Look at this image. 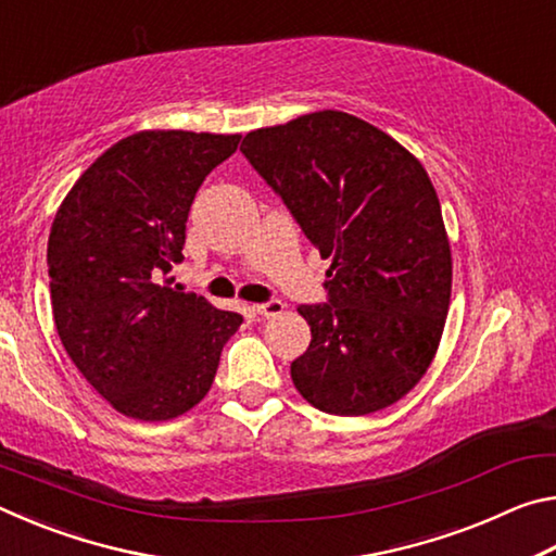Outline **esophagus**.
Returning a JSON list of instances; mask_svg holds the SVG:
<instances>
[{"mask_svg": "<svg viewBox=\"0 0 556 556\" xmlns=\"http://www.w3.org/2000/svg\"><path fill=\"white\" fill-rule=\"evenodd\" d=\"M285 304L281 301H265V304H252V312H255L257 316L262 318H275V316H281L285 314Z\"/></svg>", "mask_w": 556, "mask_h": 556, "instance_id": "obj_1", "label": "esophagus"}]
</instances>
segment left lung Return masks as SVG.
<instances>
[{"instance_id": "1", "label": "left lung", "mask_w": 556, "mask_h": 556, "mask_svg": "<svg viewBox=\"0 0 556 556\" xmlns=\"http://www.w3.org/2000/svg\"><path fill=\"white\" fill-rule=\"evenodd\" d=\"M240 152L328 260V304L291 363L301 397L338 417L402 400L434 361L451 301L439 195L397 139L341 110L252 129Z\"/></svg>"}]
</instances>
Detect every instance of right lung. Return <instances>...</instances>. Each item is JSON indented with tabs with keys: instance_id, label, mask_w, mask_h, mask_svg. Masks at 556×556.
<instances>
[{
	"instance_id": "right-lung-1",
	"label": "right lung",
	"mask_w": 556,
	"mask_h": 556,
	"mask_svg": "<svg viewBox=\"0 0 556 556\" xmlns=\"http://www.w3.org/2000/svg\"><path fill=\"white\" fill-rule=\"evenodd\" d=\"M240 135L135 131L92 162L49 235L55 331L98 394L125 417L166 421L208 394L242 316L172 287L203 178Z\"/></svg>"
}]
</instances>
